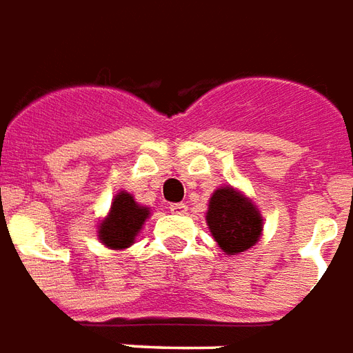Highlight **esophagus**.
Listing matches in <instances>:
<instances>
[{
  "label": "esophagus",
  "mask_w": 353,
  "mask_h": 353,
  "mask_svg": "<svg viewBox=\"0 0 353 353\" xmlns=\"http://www.w3.org/2000/svg\"><path fill=\"white\" fill-rule=\"evenodd\" d=\"M169 208H171V212H173V214H186L188 212L186 203H173Z\"/></svg>",
  "instance_id": "1"
}]
</instances>
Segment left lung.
Wrapping results in <instances>:
<instances>
[{
	"mask_svg": "<svg viewBox=\"0 0 353 353\" xmlns=\"http://www.w3.org/2000/svg\"><path fill=\"white\" fill-rule=\"evenodd\" d=\"M207 223L216 243L230 256L252 248L261 235L259 210L233 188L216 190L208 203Z\"/></svg>",
	"mask_w": 353,
	"mask_h": 353,
	"instance_id": "obj_1",
	"label": "left lung"
}]
</instances>
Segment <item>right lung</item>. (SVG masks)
<instances>
[{"instance_id": "right-lung-1", "label": "right lung", "mask_w": 353, "mask_h": 353, "mask_svg": "<svg viewBox=\"0 0 353 353\" xmlns=\"http://www.w3.org/2000/svg\"><path fill=\"white\" fill-rule=\"evenodd\" d=\"M148 214V208L139 207L128 192H120L112 201L109 218L99 225V239L109 248H128Z\"/></svg>"}]
</instances>
